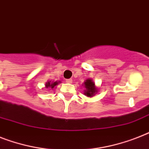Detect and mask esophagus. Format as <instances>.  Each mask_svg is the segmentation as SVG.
<instances>
[{"mask_svg":"<svg viewBox=\"0 0 149 149\" xmlns=\"http://www.w3.org/2000/svg\"><path fill=\"white\" fill-rule=\"evenodd\" d=\"M66 83H72V80L71 79H66Z\"/></svg>","mask_w":149,"mask_h":149,"instance_id":"obj_1","label":"esophagus"}]
</instances>
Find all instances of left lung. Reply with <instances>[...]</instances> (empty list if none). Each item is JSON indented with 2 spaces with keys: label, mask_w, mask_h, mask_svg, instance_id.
Instances as JSON below:
<instances>
[{
  "label": "left lung",
  "mask_w": 149,
  "mask_h": 149,
  "mask_svg": "<svg viewBox=\"0 0 149 149\" xmlns=\"http://www.w3.org/2000/svg\"><path fill=\"white\" fill-rule=\"evenodd\" d=\"M84 87L86 88V90H84L85 92L84 94L88 97H93L98 91V89H96L95 86V83L91 79H86V81L84 82Z\"/></svg>",
  "instance_id": "1"
}]
</instances>
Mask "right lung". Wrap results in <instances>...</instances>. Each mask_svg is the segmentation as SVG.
I'll list each match as a JSON object with an SVG mask.
<instances>
[{
	"instance_id": "obj_1",
	"label": "right lung",
	"mask_w": 149,
	"mask_h": 149,
	"mask_svg": "<svg viewBox=\"0 0 149 149\" xmlns=\"http://www.w3.org/2000/svg\"><path fill=\"white\" fill-rule=\"evenodd\" d=\"M59 83H60V82H57V81H56V82H53V83H51V82L49 81V82H47V83H46V87H47V88H50V89H54L56 86L59 84Z\"/></svg>"
}]
</instances>
